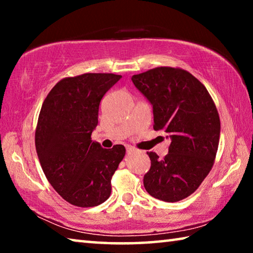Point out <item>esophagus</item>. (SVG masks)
<instances>
[{
  "label": "esophagus",
  "mask_w": 253,
  "mask_h": 253,
  "mask_svg": "<svg viewBox=\"0 0 253 253\" xmlns=\"http://www.w3.org/2000/svg\"><path fill=\"white\" fill-rule=\"evenodd\" d=\"M135 151V149L134 148H132L131 146H129V147H127V152L128 153H130V152H134Z\"/></svg>",
  "instance_id": "1"
}]
</instances>
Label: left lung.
<instances>
[{"mask_svg": "<svg viewBox=\"0 0 253 253\" xmlns=\"http://www.w3.org/2000/svg\"><path fill=\"white\" fill-rule=\"evenodd\" d=\"M131 80L153 105L154 129L172 140L163 160L147 152L151 169L144 186L153 198L177 202L193 194L212 169L220 139L219 113L204 84L181 68L157 67Z\"/></svg>", "mask_w": 253, "mask_h": 253, "instance_id": "1", "label": "left lung"}]
</instances>
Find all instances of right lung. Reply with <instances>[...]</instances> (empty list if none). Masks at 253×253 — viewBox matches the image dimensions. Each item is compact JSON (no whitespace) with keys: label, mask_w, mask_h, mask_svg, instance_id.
<instances>
[{"label":"right lung","mask_w":253,"mask_h":253,"mask_svg":"<svg viewBox=\"0 0 253 253\" xmlns=\"http://www.w3.org/2000/svg\"><path fill=\"white\" fill-rule=\"evenodd\" d=\"M122 78L114 74L67 77L51 89L36 128V149L46 179L67 202L97 207L110 196L111 177L125 156L123 145L106 149L91 140L99 104Z\"/></svg>","instance_id":"1"}]
</instances>
